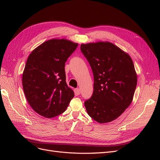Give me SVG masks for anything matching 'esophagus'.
<instances>
[{"label": "esophagus", "instance_id": "34e87169", "mask_svg": "<svg viewBox=\"0 0 160 160\" xmlns=\"http://www.w3.org/2000/svg\"><path fill=\"white\" fill-rule=\"evenodd\" d=\"M75 91H76V93H77V95H79V94L81 93V91H80V89H79V88L76 89H75Z\"/></svg>", "mask_w": 160, "mask_h": 160}]
</instances>
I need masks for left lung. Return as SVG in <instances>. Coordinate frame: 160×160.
<instances>
[{"instance_id":"1","label":"left lung","mask_w":160,"mask_h":160,"mask_svg":"<svg viewBox=\"0 0 160 160\" xmlns=\"http://www.w3.org/2000/svg\"><path fill=\"white\" fill-rule=\"evenodd\" d=\"M94 77L93 93L85 101L88 115L100 123L119 118L132 102L138 77L132 58L110 42L81 44Z\"/></svg>"}]
</instances>
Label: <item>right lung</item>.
Here are the masks:
<instances>
[{
	"label": "right lung",
	"mask_w": 160,
	"mask_h": 160,
	"mask_svg": "<svg viewBox=\"0 0 160 160\" xmlns=\"http://www.w3.org/2000/svg\"><path fill=\"white\" fill-rule=\"evenodd\" d=\"M78 43L52 38L42 43L28 56L23 71L24 93L32 109L46 118L62 113L73 98L66 83L65 63Z\"/></svg>",
	"instance_id": "right-lung-1"
}]
</instances>
